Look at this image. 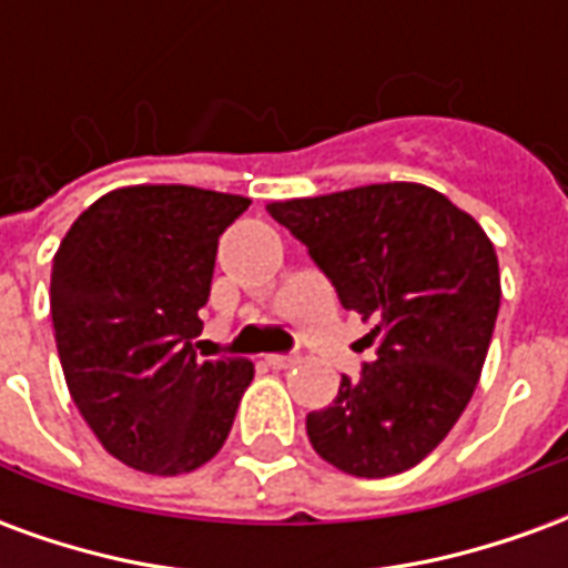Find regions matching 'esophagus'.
<instances>
[{"label":"esophagus","mask_w":568,"mask_h":568,"mask_svg":"<svg viewBox=\"0 0 568 568\" xmlns=\"http://www.w3.org/2000/svg\"><path fill=\"white\" fill-rule=\"evenodd\" d=\"M267 365L271 368H292V365H297V356H292V353H271Z\"/></svg>","instance_id":"34e87169"}]
</instances>
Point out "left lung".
<instances>
[{"label": "left lung", "mask_w": 568, "mask_h": 568, "mask_svg": "<svg viewBox=\"0 0 568 568\" xmlns=\"http://www.w3.org/2000/svg\"><path fill=\"white\" fill-rule=\"evenodd\" d=\"M267 212L307 246L374 358L307 414L313 450L356 477L423 463L471 402L499 316V258L484 227L435 187L386 182L280 200Z\"/></svg>", "instance_id": "left-lung-1"}]
</instances>
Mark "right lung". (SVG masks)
<instances>
[{
    "label": "right lung",
    "instance_id": "obj_1",
    "mask_svg": "<svg viewBox=\"0 0 568 568\" xmlns=\"http://www.w3.org/2000/svg\"><path fill=\"white\" fill-rule=\"evenodd\" d=\"M248 197L191 185L109 191L54 255L51 320L69 395L105 450L185 475L222 450L252 362L200 358L215 248Z\"/></svg>",
    "mask_w": 568,
    "mask_h": 568
}]
</instances>
